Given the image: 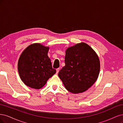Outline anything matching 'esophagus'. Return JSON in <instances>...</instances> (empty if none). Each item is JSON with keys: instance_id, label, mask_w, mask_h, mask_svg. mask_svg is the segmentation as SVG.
I'll return each instance as SVG.
<instances>
[{"instance_id": "esophagus-1", "label": "esophagus", "mask_w": 123, "mask_h": 123, "mask_svg": "<svg viewBox=\"0 0 123 123\" xmlns=\"http://www.w3.org/2000/svg\"><path fill=\"white\" fill-rule=\"evenodd\" d=\"M59 69H60V68H57V69H56L57 73H59Z\"/></svg>"}]
</instances>
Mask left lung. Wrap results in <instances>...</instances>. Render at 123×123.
<instances>
[{"instance_id":"8db88e82","label":"left lung","mask_w":123,"mask_h":123,"mask_svg":"<svg viewBox=\"0 0 123 123\" xmlns=\"http://www.w3.org/2000/svg\"><path fill=\"white\" fill-rule=\"evenodd\" d=\"M65 64L58 76L70 92H84L97 80L100 60L93 49L85 43H78L67 49Z\"/></svg>"}]
</instances>
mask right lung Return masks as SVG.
<instances>
[{"label":"right lung","mask_w":123,"mask_h":123,"mask_svg":"<svg viewBox=\"0 0 123 123\" xmlns=\"http://www.w3.org/2000/svg\"><path fill=\"white\" fill-rule=\"evenodd\" d=\"M49 47L39 43L29 45L23 51L18 63L20 77L31 88L40 89L56 73L47 56Z\"/></svg>","instance_id":"1"}]
</instances>
